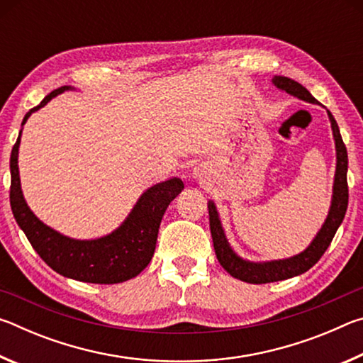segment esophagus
I'll list each match as a JSON object with an SVG mask.
<instances>
[{
	"label": "esophagus",
	"mask_w": 363,
	"mask_h": 363,
	"mask_svg": "<svg viewBox=\"0 0 363 363\" xmlns=\"http://www.w3.org/2000/svg\"><path fill=\"white\" fill-rule=\"evenodd\" d=\"M195 174H196V173H195Z\"/></svg>",
	"instance_id": "obj_1"
}]
</instances>
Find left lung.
Masks as SVG:
<instances>
[{
  "mask_svg": "<svg viewBox=\"0 0 363 363\" xmlns=\"http://www.w3.org/2000/svg\"><path fill=\"white\" fill-rule=\"evenodd\" d=\"M272 83L277 86L279 89L286 91L288 94L296 96L299 99L306 102L318 104L315 97L307 91L303 84L294 82L291 78L286 77H274ZM328 118L331 123V130H333L335 145H336V173H335V184H333V199H331V206L328 211V216L325 219L322 229L318 230L312 243L307 247L303 253H299L288 259H279V261H269V262H251L247 259H242L240 256L235 255V251L230 248L229 242H227L225 233L223 225H220L219 214L216 206L213 201H208V213H210V229L213 237L214 251H216V257L220 266H223L232 277H235L247 284H270V281L286 280L291 277H296L309 270L314 264L320 259L325 251L330 247L331 240H333L337 227L341 225L344 214L347 210L349 201V189H347V150L346 145L342 143L340 128L333 118L330 110Z\"/></svg>",
  "mask_w": 363,
  "mask_h": 363,
  "instance_id": "8db88e82",
  "label": "left lung"
}]
</instances>
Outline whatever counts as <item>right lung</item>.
<instances>
[{
	"label": "right lung",
	"mask_w": 363,
	"mask_h": 363,
	"mask_svg": "<svg viewBox=\"0 0 363 363\" xmlns=\"http://www.w3.org/2000/svg\"><path fill=\"white\" fill-rule=\"evenodd\" d=\"M72 86H60L49 93L40 106L33 107L23 116L26 125L28 116L36 110L64 93ZM21 134L11 152V208L12 214L26 233L33 250L49 267L57 274L86 284H120L136 277L149 266L157 245L160 223L168 205L184 189L179 177L155 184L140 195L133 211L128 214L118 229L96 240H75L51 229L30 211L21 189L19 157Z\"/></svg>",
	"instance_id": "1"
}]
</instances>
